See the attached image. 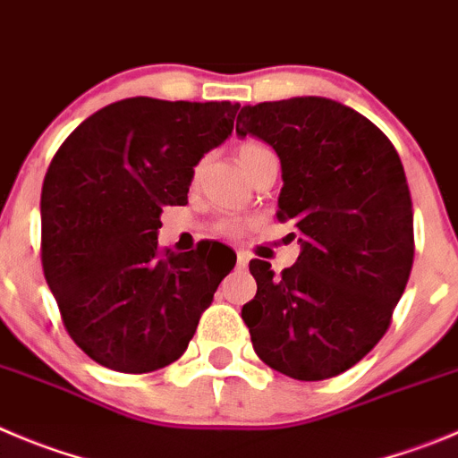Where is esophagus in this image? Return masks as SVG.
Returning a JSON list of instances; mask_svg holds the SVG:
<instances>
[{"label":"esophagus","mask_w":458,"mask_h":458,"mask_svg":"<svg viewBox=\"0 0 458 458\" xmlns=\"http://www.w3.org/2000/svg\"><path fill=\"white\" fill-rule=\"evenodd\" d=\"M249 253H243V250H239L237 253V268H246L249 267Z\"/></svg>","instance_id":"obj_1"}]
</instances>
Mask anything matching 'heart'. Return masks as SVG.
Returning a JSON list of instances; mask_svg holds the SVG:
<instances>
[{
	"label": "heart",
	"mask_w": 458,
	"mask_h": 458,
	"mask_svg": "<svg viewBox=\"0 0 458 458\" xmlns=\"http://www.w3.org/2000/svg\"><path fill=\"white\" fill-rule=\"evenodd\" d=\"M239 162H242L243 165V169H246V174H253L255 169H258L259 165H262V162H267V160H271V157H276L271 153V148H267L264 147V144H259V142H243V144H239ZM200 171H203V165H199L194 169V182L199 181V176H200ZM221 228V233L224 234H239V230H242V225H239V221H234V219H228V221H224V224L219 225Z\"/></svg>",
	"instance_id": "heart-1"
}]
</instances>
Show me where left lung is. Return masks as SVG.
Returning a JSON list of instances; mask_svg holds the SVG:
<instances>
[{"label":"left lung","mask_w":458,"mask_h":458,"mask_svg":"<svg viewBox=\"0 0 458 458\" xmlns=\"http://www.w3.org/2000/svg\"><path fill=\"white\" fill-rule=\"evenodd\" d=\"M237 135L276 148L277 219L301 255L280 276L250 262L258 293L242 310L264 364L302 382L352 369L386 335L413 264V209L395 147L357 110L293 97L243 106Z\"/></svg>","instance_id":"1"}]
</instances>
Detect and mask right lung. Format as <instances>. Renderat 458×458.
<instances>
[{"mask_svg":"<svg viewBox=\"0 0 458 458\" xmlns=\"http://www.w3.org/2000/svg\"><path fill=\"white\" fill-rule=\"evenodd\" d=\"M239 104L132 97L63 142L40 196L42 271L74 344L117 373H151L190 345L234 259L216 242L157 246L165 205H185L194 166L233 132Z\"/></svg>","mask_w":458,"mask_h":458,"instance_id":"obj_1","label":"right lung"}]
</instances>
